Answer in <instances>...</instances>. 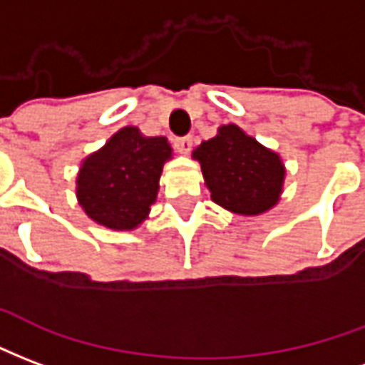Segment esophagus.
<instances>
[{
	"label": "esophagus",
	"instance_id": "34e87169",
	"mask_svg": "<svg viewBox=\"0 0 365 365\" xmlns=\"http://www.w3.org/2000/svg\"><path fill=\"white\" fill-rule=\"evenodd\" d=\"M175 150L179 151V153H190L192 150V138L190 135H185V138H177L175 140Z\"/></svg>",
	"mask_w": 365,
	"mask_h": 365
}]
</instances>
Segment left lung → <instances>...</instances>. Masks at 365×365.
I'll return each mask as SVG.
<instances>
[{"mask_svg": "<svg viewBox=\"0 0 365 365\" xmlns=\"http://www.w3.org/2000/svg\"><path fill=\"white\" fill-rule=\"evenodd\" d=\"M192 157L200 163L212 200L233 214H264L280 200L286 177L280 155L235 124L220 128Z\"/></svg>", "mask_w": 365, "mask_h": 365, "instance_id": "1", "label": "left lung"}]
</instances>
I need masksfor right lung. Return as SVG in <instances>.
<instances>
[{
  "mask_svg": "<svg viewBox=\"0 0 365 365\" xmlns=\"http://www.w3.org/2000/svg\"><path fill=\"white\" fill-rule=\"evenodd\" d=\"M171 155L163 135L148 138L135 126L122 128L81 163L77 200L93 222L108 230H135L150 214Z\"/></svg>",
  "mask_w": 365,
  "mask_h": 365,
  "instance_id": "1",
  "label": "right lung"
}]
</instances>
